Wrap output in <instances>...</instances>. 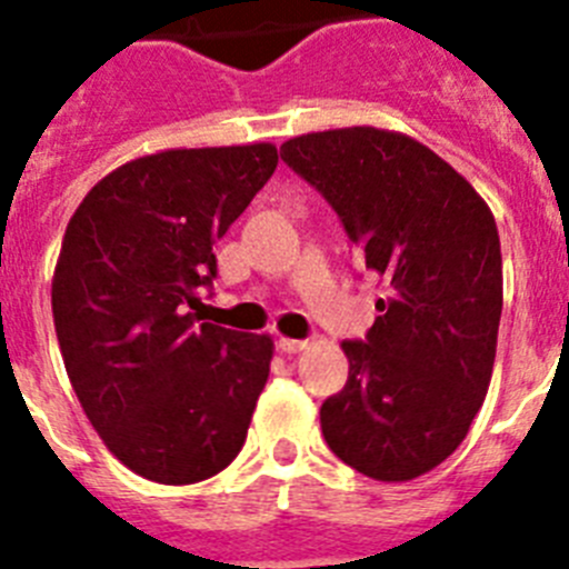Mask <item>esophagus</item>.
Returning a JSON list of instances; mask_svg holds the SVG:
<instances>
[{"label":"esophagus","instance_id":"34e87169","mask_svg":"<svg viewBox=\"0 0 569 569\" xmlns=\"http://www.w3.org/2000/svg\"><path fill=\"white\" fill-rule=\"evenodd\" d=\"M276 345H279V350L281 353H301V350H305V347H308V341L305 339H288V336H281L279 341H276Z\"/></svg>","mask_w":569,"mask_h":569}]
</instances>
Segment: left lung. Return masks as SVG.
<instances>
[{
	"mask_svg": "<svg viewBox=\"0 0 569 569\" xmlns=\"http://www.w3.org/2000/svg\"><path fill=\"white\" fill-rule=\"evenodd\" d=\"M281 159L328 199L385 288L365 341H341L350 373L321 405L325 441L376 481L425 476L465 441L490 387L496 219L465 176L396 130L296 136Z\"/></svg>",
	"mask_w": 569,
	"mask_h": 569,
	"instance_id": "8db88e82",
	"label": "left lung"
}]
</instances>
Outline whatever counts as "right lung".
Wrapping results in <instances>:
<instances>
[{"instance_id":"right-lung-1","label":"right lung","mask_w":569,"mask_h":569,"mask_svg":"<svg viewBox=\"0 0 569 569\" xmlns=\"http://www.w3.org/2000/svg\"><path fill=\"white\" fill-rule=\"evenodd\" d=\"M276 164L270 142L162 150L104 176L70 216L50 288L64 370L110 453L144 479L204 481L248 439L273 339L188 308Z\"/></svg>"}]
</instances>
